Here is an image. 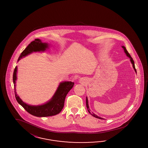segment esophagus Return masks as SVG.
<instances>
[{"label": "esophagus", "mask_w": 148, "mask_h": 148, "mask_svg": "<svg viewBox=\"0 0 148 148\" xmlns=\"http://www.w3.org/2000/svg\"><path fill=\"white\" fill-rule=\"evenodd\" d=\"M79 81H80V82H83V80H82V79H80Z\"/></svg>", "instance_id": "obj_1"}]
</instances>
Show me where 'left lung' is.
<instances>
[{
    "label": "left lung",
    "mask_w": 148,
    "mask_h": 148,
    "mask_svg": "<svg viewBox=\"0 0 148 148\" xmlns=\"http://www.w3.org/2000/svg\"><path fill=\"white\" fill-rule=\"evenodd\" d=\"M121 47L123 48V49H124V52H125V53L126 55V56L129 58H130V61H131V63H132V67L134 68V71L136 72V73H137V71H136V68H135V66H134V60H133V58H131V56H130V54L129 53H128V51H127V50L126 49L125 47H124V46H121ZM86 107H87V111H88V112L90 113V114L92 116H94V117H95V118H98V119H104L103 118H101V117H100V116H98L97 115H96L95 114H94L93 113H92V114L91 113V112H90V108H89V105H88V98H87V97H86Z\"/></svg>",
    "instance_id": "obj_1"
}]
</instances>
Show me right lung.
Masks as SVG:
<instances>
[{
  "label": "right lung",
  "instance_id": "1",
  "mask_svg": "<svg viewBox=\"0 0 148 148\" xmlns=\"http://www.w3.org/2000/svg\"><path fill=\"white\" fill-rule=\"evenodd\" d=\"M49 45L48 43H43L40 39H35L27 45L23 51L18 59V62L23 58L32 54L34 52H44L49 49ZM17 67L14 70L13 82L15 97L18 103L24 108L27 112L34 116L38 117L52 116L58 114L62 111L64 106L66 97L74 85L72 81H63L60 82L57 90L52 98L47 103L39 105H31L24 103L17 94L16 90V81L17 80Z\"/></svg>",
  "mask_w": 148,
  "mask_h": 148
}]
</instances>
